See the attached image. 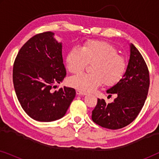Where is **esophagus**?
Here are the masks:
<instances>
[{"mask_svg":"<svg viewBox=\"0 0 159 159\" xmlns=\"http://www.w3.org/2000/svg\"><path fill=\"white\" fill-rule=\"evenodd\" d=\"M76 93H77V94L79 95H87L86 93L82 92V91L80 90H76Z\"/></svg>","mask_w":159,"mask_h":159,"instance_id":"esophagus-1","label":"esophagus"}]
</instances>
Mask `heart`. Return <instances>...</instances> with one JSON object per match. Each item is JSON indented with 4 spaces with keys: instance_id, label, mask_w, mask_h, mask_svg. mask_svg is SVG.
Wrapping results in <instances>:
<instances>
[{
    "instance_id": "1",
    "label": "heart",
    "mask_w": 159,
    "mask_h": 159,
    "mask_svg": "<svg viewBox=\"0 0 159 159\" xmlns=\"http://www.w3.org/2000/svg\"><path fill=\"white\" fill-rule=\"evenodd\" d=\"M66 66L69 72L80 74L88 64H93L90 74L74 76L69 84L82 92H91L101 85H114L121 80L127 68L122 56L119 55L116 48L110 43L89 40L80 48H73L67 53Z\"/></svg>"
}]
</instances>
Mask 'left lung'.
<instances>
[{"instance_id": "8db88e82", "label": "left lung", "mask_w": 159, "mask_h": 159, "mask_svg": "<svg viewBox=\"0 0 159 159\" xmlns=\"http://www.w3.org/2000/svg\"><path fill=\"white\" fill-rule=\"evenodd\" d=\"M129 59L122 79L106 93L116 94L111 103L98 99L92 111V119L97 125L110 129L123 128L132 122L144 106L148 93L149 71L142 55L129 44Z\"/></svg>"}]
</instances>
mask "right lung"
Returning <instances> with one entry per match:
<instances>
[{
  "instance_id": "add662e5",
  "label": "right lung",
  "mask_w": 159,
  "mask_h": 159,
  "mask_svg": "<svg viewBox=\"0 0 159 159\" xmlns=\"http://www.w3.org/2000/svg\"><path fill=\"white\" fill-rule=\"evenodd\" d=\"M62 43L52 32L38 34L19 50L13 68L17 98L28 116L38 121H53L66 114L74 98V88H53L66 77Z\"/></svg>"
}]
</instances>
